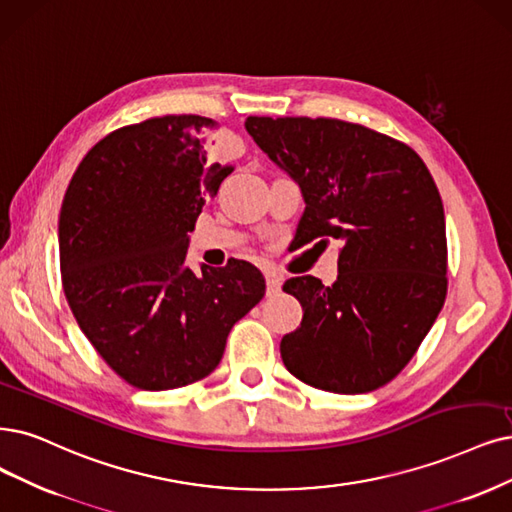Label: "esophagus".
<instances>
[{
  "label": "esophagus",
  "mask_w": 512,
  "mask_h": 512,
  "mask_svg": "<svg viewBox=\"0 0 512 512\" xmlns=\"http://www.w3.org/2000/svg\"><path fill=\"white\" fill-rule=\"evenodd\" d=\"M280 287H282V278H280V274H276V272L266 274V293H268V297L278 295V293H280Z\"/></svg>",
  "instance_id": "1"
}]
</instances>
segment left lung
Listing matches in <instances>:
<instances>
[{
	"instance_id": "obj_1",
	"label": "left lung",
	"mask_w": 512,
	"mask_h": 512,
	"mask_svg": "<svg viewBox=\"0 0 512 512\" xmlns=\"http://www.w3.org/2000/svg\"><path fill=\"white\" fill-rule=\"evenodd\" d=\"M244 126L301 189V242L344 244L331 287L314 276L282 287L304 308L282 337V363L337 394L388 384L447 295L445 213L426 164L405 143L344 120L251 116Z\"/></svg>"
}]
</instances>
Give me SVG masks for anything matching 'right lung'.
<instances>
[{
    "mask_svg": "<svg viewBox=\"0 0 512 512\" xmlns=\"http://www.w3.org/2000/svg\"><path fill=\"white\" fill-rule=\"evenodd\" d=\"M217 122L151 118L113 130L75 170L59 217L69 308L88 342L141 390L194 384L219 365L266 280L249 261L185 266L189 234L230 166L208 154Z\"/></svg>",
    "mask_w": 512,
    "mask_h": 512,
    "instance_id": "add662e5",
    "label": "right lung"
}]
</instances>
